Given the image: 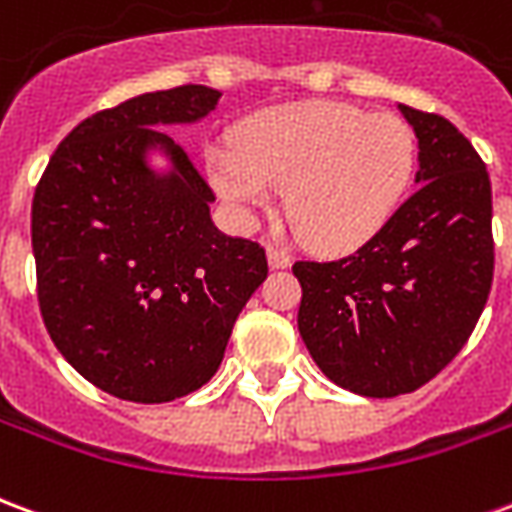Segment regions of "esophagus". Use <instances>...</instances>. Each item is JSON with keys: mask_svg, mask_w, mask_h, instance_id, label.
Masks as SVG:
<instances>
[{"mask_svg": "<svg viewBox=\"0 0 512 512\" xmlns=\"http://www.w3.org/2000/svg\"><path fill=\"white\" fill-rule=\"evenodd\" d=\"M268 266L271 268H288L290 266V255L285 249H277V246H268Z\"/></svg>", "mask_w": 512, "mask_h": 512, "instance_id": "esophagus-1", "label": "esophagus"}]
</instances>
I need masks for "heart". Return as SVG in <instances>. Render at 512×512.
<instances>
[{
	"mask_svg": "<svg viewBox=\"0 0 512 512\" xmlns=\"http://www.w3.org/2000/svg\"><path fill=\"white\" fill-rule=\"evenodd\" d=\"M417 136L403 117L304 101L260 112L235 147L205 150L213 191L238 224H252L285 191V213L323 252H351L376 238L406 197Z\"/></svg>",
	"mask_w": 512,
	"mask_h": 512,
	"instance_id": "1",
	"label": "heart"
}]
</instances>
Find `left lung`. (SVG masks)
Masks as SVG:
<instances>
[{
    "mask_svg": "<svg viewBox=\"0 0 512 512\" xmlns=\"http://www.w3.org/2000/svg\"><path fill=\"white\" fill-rule=\"evenodd\" d=\"M397 109L417 136L419 189L354 255L293 266L307 351L329 381L365 397L414 392L450 365L494 279L483 158L450 120Z\"/></svg>",
    "mask_w": 512,
    "mask_h": 512,
    "instance_id": "1",
    "label": "left lung"
}]
</instances>
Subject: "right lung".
<instances>
[{
    "instance_id": "obj_1",
    "label": "right lung",
    "mask_w": 512,
    "mask_h": 512,
    "mask_svg": "<svg viewBox=\"0 0 512 512\" xmlns=\"http://www.w3.org/2000/svg\"><path fill=\"white\" fill-rule=\"evenodd\" d=\"M219 98L183 84L95 112L35 189L43 323L73 370L120 400L169 403L208 384L268 274L255 241L213 224V191L158 131L200 123Z\"/></svg>"
}]
</instances>
